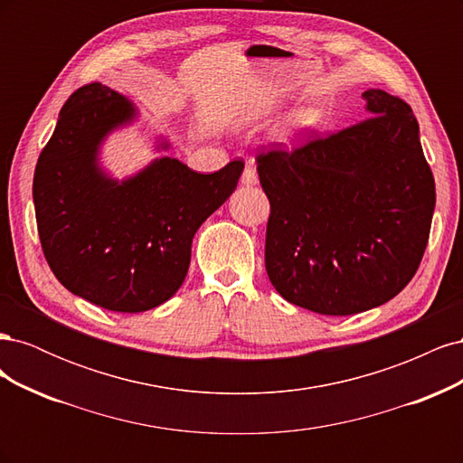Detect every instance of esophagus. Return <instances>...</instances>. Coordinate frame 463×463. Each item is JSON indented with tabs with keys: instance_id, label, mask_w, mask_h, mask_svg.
<instances>
[{
	"instance_id": "obj_1",
	"label": "esophagus",
	"mask_w": 463,
	"mask_h": 463,
	"mask_svg": "<svg viewBox=\"0 0 463 463\" xmlns=\"http://www.w3.org/2000/svg\"><path fill=\"white\" fill-rule=\"evenodd\" d=\"M257 181H259V175H257L255 165H253V164H247L245 172H243V175H241V184L249 187V185H257Z\"/></svg>"
}]
</instances>
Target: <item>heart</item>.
<instances>
[{"instance_id":"obj_1","label":"heart","mask_w":463,"mask_h":463,"mask_svg":"<svg viewBox=\"0 0 463 463\" xmlns=\"http://www.w3.org/2000/svg\"><path fill=\"white\" fill-rule=\"evenodd\" d=\"M298 123L303 125V128H307V125H313V123H315L313 111H301L299 118H298Z\"/></svg>"}]
</instances>
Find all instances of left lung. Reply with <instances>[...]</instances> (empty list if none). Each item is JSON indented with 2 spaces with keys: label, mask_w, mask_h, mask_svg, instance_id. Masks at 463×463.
Wrapping results in <instances>:
<instances>
[{
  "label": "left lung",
  "mask_w": 463,
  "mask_h": 463,
  "mask_svg": "<svg viewBox=\"0 0 463 463\" xmlns=\"http://www.w3.org/2000/svg\"><path fill=\"white\" fill-rule=\"evenodd\" d=\"M363 100L365 119L257 154L270 201L266 272L286 301L318 315H355L396 298L429 243L437 193L413 111L378 89Z\"/></svg>",
  "instance_id": "1"
}]
</instances>
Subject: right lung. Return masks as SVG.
<instances>
[{"label": "right lung", "instance_id": "right-lung-1", "mask_svg": "<svg viewBox=\"0 0 463 463\" xmlns=\"http://www.w3.org/2000/svg\"><path fill=\"white\" fill-rule=\"evenodd\" d=\"M133 118L135 106L102 82L77 89L40 152L33 181L52 272L75 296L116 313L154 309L181 288L194 233L228 201L245 165L233 160L214 174H197L160 158L119 184L100 170L98 148Z\"/></svg>", "mask_w": 463, "mask_h": 463}]
</instances>
